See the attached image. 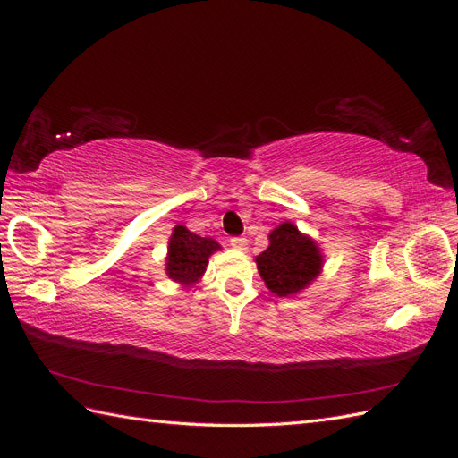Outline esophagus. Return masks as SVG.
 <instances>
[{
  "mask_svg": "<svg viewBox=\"0 0 458 458\" xmlns=\"http://www.w3.org/2000/svg\"><path fill=\"white\" fill-rule=\"evenodd\" d=\"M229 244L234 248V250H246V239L244 237H231Z\"/></svg>",
  "mask_w": 458,
  "mask_h": 458,
  "instance_id": "esophagus-1",
  "label": "esophagus"
}]
</instances>
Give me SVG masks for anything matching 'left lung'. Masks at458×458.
<instances>
[{
    "label": "left lung",
    "instance_id": "left-lung-1",
    "mask_svg": "<svg viewBox=\"0 0 458 458\" xmlns=\"http://www.w3.org/2000/svg\"><path fill=\"white\" fill-rule=\"evenodd\" d=\"M258 271L276 296H293L321 271L323 258L315 242L293 224H281L269 234V248L258 258Z\"/></svg>",
    "mask_w": 458,
    "mask_h": 458
}]
</instances>
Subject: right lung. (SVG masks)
<instances>
[{"label": "right lung", "mask_w": 458, "mask_h": 458, "mask_svg": "<svg viewBox=\"0 0 458 458\" xmlns=\"http://www.w3.org/2000/svg\"><path fill=\"white\" fill-rule=\"evenodd\" d=\"M219 248L212 239L199 237L191 233L187 227L177 225L170 239V254H168V275L170 279L182 284L195 283L204 273L208 258Z\"/></svg>", "instance_id": "add662e5"}]
</instances>
